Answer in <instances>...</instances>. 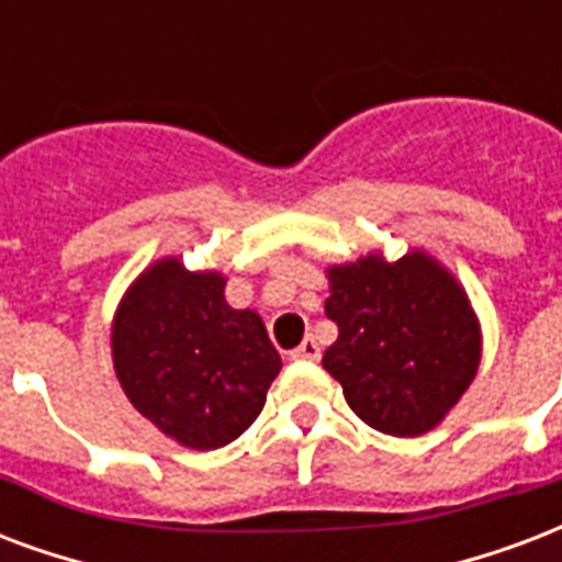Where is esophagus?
<instances>
[{"instance_id": "1", "label": "esophagus", "mask_w": 562, "mask_h": 562, "mask_svg": "<svg viewBox=\"0 0 562 562\" xmlns=\"http://www.w3.org/2000/svg\"><path fill=\"white\" fill-rule=\"evenodd\" d=\"M293 358H305V361H316L319 358V346H316L314 337H305L302 344L293 349Z\"/></svg>"}]
</instances>
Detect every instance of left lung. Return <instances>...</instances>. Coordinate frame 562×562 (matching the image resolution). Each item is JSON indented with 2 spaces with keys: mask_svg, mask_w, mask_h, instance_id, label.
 <instances>
[{
  "mask_svg": "<svg viewBox=\"0 0 562 562\" xmlns=\"http://www.w3.org/2000/svg\"><path fill=\"white\" fill-rule=\"evenodd\" d=\"M326 276L337 340L323 367L349 408L385 436L429 432L474 382L483 352L462 284L426 251L394 263L367 255L328 266Z\"/></svg>",
  "mask_w": 562,
  "mask_h": 562,
  "instance_id": "left-lung-1",
  "label": "left lung"
}]
</instances>
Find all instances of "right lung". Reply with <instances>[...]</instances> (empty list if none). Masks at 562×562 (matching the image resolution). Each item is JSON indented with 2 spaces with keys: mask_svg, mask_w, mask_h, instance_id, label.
I'll list each match as a JSON object with an SVG mask.
<instances>
[{
  "mask_svg": "<svg viewBox=\"0 0 562 562\" xmlns=\"http://www.w3.org/2000/svg\"><path fill=\"white\" fill-rule=\"evenodd\" d=\"M222 272L162 257L133 281L112 323V361L142 417L192 450H216L255 424L281 356L255 311L225 299Z\"/></svg>",
  "mask_w": 562,
  "mask_h": 562,
  "instance_id": "add662e5",
  "label": "right lung"
}]
</instances>
